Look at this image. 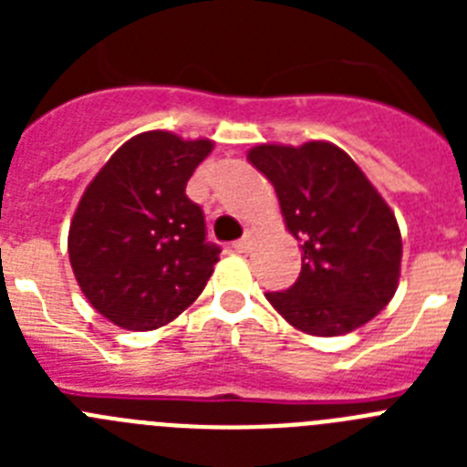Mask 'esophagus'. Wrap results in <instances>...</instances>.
I'll return each mask as SVG.
<instances>
[{
    "label": "esophagus",
    "instance_id": "esophagus-1",
    "mask_svg": "<svg viewBox=\"0 0 467 467\" xmlns=\"http://www.w3.org/2000/svg\"><path fill=\"white\" fill-rule=\"evenodd\" d=\"M250 245H253V241H250V238H241V241L231 243V250H234V253H247V250H250Z\"/></svg>",
    "mask_w": 467,
    "mask_h": 467
}]
</instances>
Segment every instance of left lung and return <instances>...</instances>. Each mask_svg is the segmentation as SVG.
Wrapping results in <instances>:
<instances>
[{
  "mask_svg": "<svg viewBox=\"0 0 467 467\" xmlns=\"http://www.w3.org/2000/svg\"><path fill=\"white\" fill-rule=\"evenodd\" d=\"M247 161L274 184L285 226L301 243L290 290L266 292L280 316L313 337L369 323L393 299L402 236L390 205L358 163L325 140L257 144Z\"/></svg>",
  "mask_w": 467,
  "mask_h": 467,
  "instance_id": "1",
  "label": "left lung"
}]
</instances>
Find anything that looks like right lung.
Masks as SVG:
<instances>
[{
	"label": "right lung",
	"mask_w": 467,
	"mask_h": 467,
	"mask_svg": "<svg viewBox=\"0 0 467 467\" xmlns=\"http://www.w3.org/2000/svg\"><path fill=\"white\" fill-rule=\"evenodd\" d=\"M213 140L147 130L121 144L86 187L69 224L74 278L95 311L147 332L175 320L220 262L203 210L184 193Z\"/></svg>",
	"instance_id": "obj_1"
}]
</instances>
